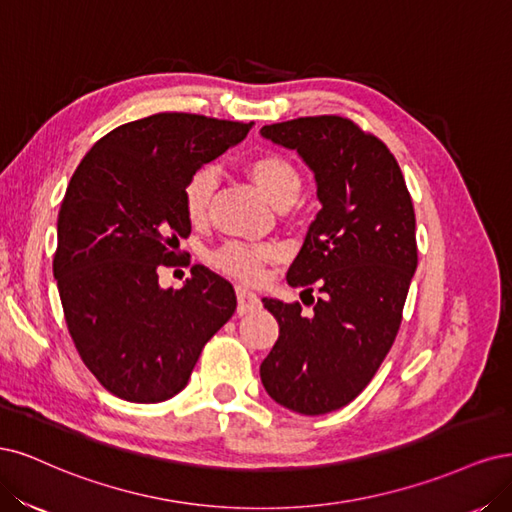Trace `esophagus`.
<instances>
[{"label": "esophagus", "mask_w": 512, "mask_h": 512, "mask_svg": "<svg viewBox=\"0 0 512 512\" xmlns=\"http://www.w3.org/2000/svg\"><path fill=\"white\" fill-rule=\"evenodd\" d=\"M236 295H238V315H246V312H253L255 308H259V298L253 291L238 287Z\"/></svg>", "instance_id": "esophagus-1"}]
</instances>
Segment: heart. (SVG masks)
I'll return each instance as SVG.
<instances>
[{
  "instance_id": "heart-1",
  "label": "heart",
  "mask_w": 512,
  "mask_h": 512,
  "mask_svg": "<svg viewBox=\"0 0 512 512\" xmlns=\"http://www.w3.org/2000/svg\"><path fill=\"white\" fill-rule=\"evenodd\" d=\"M246 174L274 208L291 206L302 191V174L285 155L261 153L246 163ZM214 187H217V174L210 166L200 168L189 178L185 189V214L191 223H202L206 219ZM274 255L276 249L270 244L229 242L212 255V263L214 268L229 276L253 283L261 276L263 263Z\"/></svg>"
}]
</instances>
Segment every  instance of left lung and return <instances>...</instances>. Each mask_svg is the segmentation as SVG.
<instances>
[{
  "instance_id": "left-lung-1",
  "label": "left lung",
  "mask_w": 512,
  "mask_h": 512,
  "mask_svg": "<svg viewBox=\"0 0 512 512\" xmlns=\"http://www.w3.org/2000/svg\"><path fill=\"white\" fill-rule=\"evenodd\" d=\"M259 134L315 174L321 210L287 283L323 293L310 315L298 302L261 300L278 321L261 383L276 404L325 415L364 391L398 334L417 270L415 208L389 148L349 119L302 117Z\"/></svg>"
}]
</instances>
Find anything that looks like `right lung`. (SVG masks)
I'll return each mask as SVG.
<instances>
[{
	"label": "right lung",
	"mask_w": 512,
	"mask_h": 512,
	"mask_svg": "<svg viewBox=\"0 0 512 512\" xmlns=\"http://www.w3.org/2000/svg\"><path fill=\"white\" fill-rule=\"evenodd\" d=\"M232 123L161 112L112 129L80 161L61 202L53 272L65 323L93 376L127 402L157 404L189 383L204 344L236 310L234 287L193 266L161 289L172 266L189 178L249 134Z\"/></svg>",
	"instance_id": "obj_1"
}]
</instances>
